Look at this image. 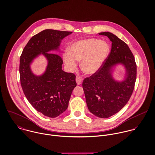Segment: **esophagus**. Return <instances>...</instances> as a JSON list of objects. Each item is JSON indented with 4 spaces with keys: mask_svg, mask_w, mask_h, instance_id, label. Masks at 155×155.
Returning <instances> with one entry per match:
<instances>
[{
    "mask_svg": "<svg viewBox=\"0 0 155 155\" xmlns=\"http://www.w3.org/2000/svg\"><path fill=\"white\" fill-rule=\"evenodd\" d=\"M76 81L78 85H81L82 84V81H83V79L82 78H81L80 76H76Z\"/></svg>",
    "mask_w": 155,
    "mask_h": 155,
    "instance_id": "1",
    "label": "esophagus"
}]
</instances>
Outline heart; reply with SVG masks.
I'll list each match as a JSON object with an SVG mask.
<instances>
[{"label": "heart", "instance_id": "obj_1", "mask_svg": "<svg viewBox=\"0 0 155 155\" xmlns=\"http://www.w3.org/2000/svg\"><path fill=\"white\" fill-rule=\"evenodd\" d=\"M109 45L99 39L78 41L68 48V54L63 55V61L70 71L76 68V61L81 60V70L85 74H93L101 67L109 53Z\"/></svg>", "mask_w": 155, "mask_h": 155}]
</instances>
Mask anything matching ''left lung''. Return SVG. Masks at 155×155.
Returning <instances> with one entry per match:
<instances>
[{
	"label": "left lung",
	"mask_w": 155,
	"mask_h": 155,
	"mask_svg": "<svg viewBox=\"0 0 155 155\" xmlns=\"http://www.w3.org/2000/svg\"><path fill=\"white\" fill-rule=\"evenodd\" d=\"M112 42L111 50L99 70L84 79L82 87L89 110L94 115L106 118L119 112L130 99L137 79V64L133 53L126 43L114 34L101 32ZM122 63L127 70L122 82L112 78L111 68Z\"/></svg>",
	"instance_id": "1"
}]
</instances>
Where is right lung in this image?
<instances>
[{"label": "right lung", "mask_w": 155, "mask_h": 155, "mask_svg": "<svg viewBox=\"0 0 155 155\" xmlns=\"http://www.w3.org/2000/svg\"><path fill=\"white\" fill-rule=\"evenodd\" d=\"M71 32L46 29L33 36L24 48L20 59V78L23 93L29 102L44 115L55 118L68 107L71 94L76 86V76L62 70L63 61L56 53L61 40ZM43 54L47 58V70L35 76L30 64Z\"/></svg>", "instance_id": "add662e5"}]
</instances>
